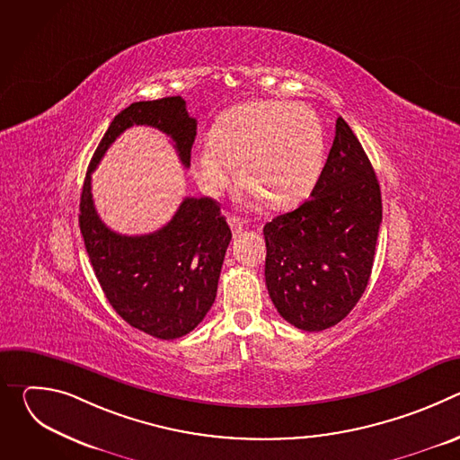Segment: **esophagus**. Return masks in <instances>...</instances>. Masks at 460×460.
I'll use <instances>...</instances> for the list:
<instances>
[{
    "label": "esophagus",
    "mask_w": 460,
    "mask_h": 460,
    "mask_svg": "<svg viewBox=\"0 0 460 460\" xmlns=\"http://www.w3.org/2000/svg\"><path fill=\"white\" fill-rule=\"evenodd\" d=\"M229 226H231V231L234 236H238L243 231V224L236 217H229Z\"/></svg>",
    "instance_id": "34e87169"
}]
</instances>
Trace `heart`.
<instances>
[{
    "label": "heart",
    "mask_w": 460,
    "mask_h": 460,
    "mask_svg": "<svg viewBox=\"0 0 460 460\" xmlns=\"http://www.w3.org/2000/svg\"><path fill=\"white\" fill-rule=\"evenodd\" d=\"M323 155V127L309 107L256 100L217 121L211 138L194 147L192 167L202 189L217 194L236 164L238 180L270 209H289L314 187Z\"/></svg>",
    "instance_id": "b5f03b06"
}]
</instances>
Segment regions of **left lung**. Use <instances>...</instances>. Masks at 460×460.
Instances as JSON below:
<instances>
[{"instance_id": "left-lung-1", "label": "left lung", "mask_w": 460, "mask_h": 460, "mask_svg": "<svg viewBox=\"0 0 460 460\" xmlns=\"http://www.w3.org/2000/svg\"><path fill=\"white\" fill-rule=\"evenodd\" d=\"M380 185L344 118L311 199L266 224V286L284 320L304 332L339 323L367 288L378 227Z\"/></svg>"}]
</instances>
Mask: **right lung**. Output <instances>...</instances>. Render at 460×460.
Here are the masks:
<instances>
[{
    "instance_id": "add662e5",
    "label": "right lung",
    "mask_w": 460,
    "mask_h": 460,
    "mask_svg": "<svg viewBox=\"0 0 460 460\" xmlns=\"http://www.w3.org/2000/svg\"><path fill=\"white\" fill-rule=\"evenodd\" d=\"M133 125L165 133L183 164L190 165L196 119L181 96L130 103L111 121L87 169L80 200V229L94 275L112 309L137 330L162 341L187 335L211 309L231 229L220 206L185 199L162 229L127 236L109 229L96 213L91 174L111 144Z\"/></svg>"
}]
</instances>
